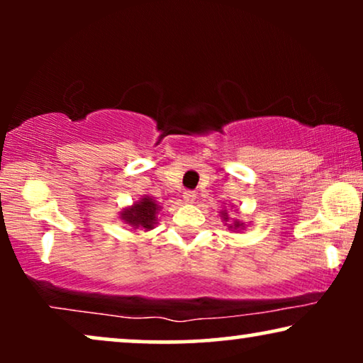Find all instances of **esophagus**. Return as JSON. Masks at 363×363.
<instances>
[{
  "mask_svg": "<svg viewBox=\"0 0 363 363\" xmlns=\"http://www.w3.org/2000/svg\"><path fill=\"white\" fill-rule=\"evenodd\" d=\"M195 200H196V195L193 191L183 193V201H185V203H190V205H191V203H195Z\"/></svg>",
  "mask_w": 363,
  "mask_h": 363,
  "instance_id": "obj_1",
  "label": "esophagus"
}]
</instances>
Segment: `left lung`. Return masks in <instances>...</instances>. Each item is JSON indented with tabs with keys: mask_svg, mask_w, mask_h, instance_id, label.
Segmentation results:
<instances>
[{
	"mask_svg": "<svg viewBox=\"0 0 363 363\" xmlns=\"http://www.w3.org/2000/svg\"><path fill=\"white\" fill-rule=\"evenodd\" d=\"M230 211H238V210H235V208L231 206ZM230 211H228V208H223V210L220 211L221 221L225 223V226L228 228V230H230V231H236V233L246 230L247 225H245V223L240 221V220H236V218H231V216H230Z\"/></svg>",
	"mask_w": 363,
	"mask_h": 363,
	"instance_id": "left-lung-1",
	"label": "left lung"
}]
</instances>
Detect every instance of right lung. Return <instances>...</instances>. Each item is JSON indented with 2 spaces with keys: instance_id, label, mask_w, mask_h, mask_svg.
I'll list each match as a JSON object with an SVG mask.
<instances>
[{
  "instance_id": "add662e5",
  "label": "right lung",
  "mask_w": 363,
  "mask_h": 363,
  "mask_svg": "<svg viewBox=\"0 0 363 363\" xmlns=\"http://www.w3.org/2000/svg\"><path fill=\"white\" fill-rule=\"evenodd\" d=\"M162 211L160 203L153 200L150 195H142L132 205L122 208L118 213V220H122L123 225L130 228V231H152L158 223V213Z\"/></svg>"
}]
</instances>
